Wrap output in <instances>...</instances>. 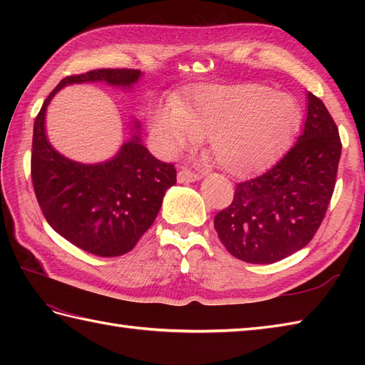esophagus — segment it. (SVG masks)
<instances>
[{"label":"esophagus","instance_id":"esophagus-1","mask_svg":"<svg viewBox=\"0 0 365 365\" xmlns=\"http://www.w3.org/2000/svg\"><path fill=\"white\" fill-rule=\"evenodd\" d=\"M199 178H200L199 174L191 173V170H188V169L178 170V174H177V182L178 183H192V182H197Z\"/></svg>","mask_w":365,"mask_h":365}]
</instances>
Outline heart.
I'll use <instances>...</instances> for the list:
<instances>
[{
    "label": "heart",
    "mask_w": 365,
    "mask_h": 365,
    "mask_svg": "<svg viewBox=\"0 0 365 365\" xmlns=\"http://www.w3.org/2000/svg\"><path fill=\"white\" fill-rule=\"evenodd\" d=\"M301 120L292 96L259 83L199 88L174 111L150 115V133L163 153L174 157L208 136L216 163L234 175L267 168L289 144Z\"/></svg>",
    "instance_id": "obj_1"
}]
</instances>
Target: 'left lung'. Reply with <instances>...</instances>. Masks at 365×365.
Returning <instances> with one entry per match:
<instances>
[{"label":"left lung","mask_w":365,"mask_h":365,"mask_svg":"<svg viewBox=\"0 0 365 365\" xmlns=\"http://www.w3.org/2000/svg\"><path fill=\"white\" fill-rule=\"evenodd\" d=\"M340 152L336 122L307 92L298 141L265 174L238 183L232 204L215 216L226 250L247 263H274L302 250L328 210Z\"/></svg>","instance_id":"8db88e82"}]
</instances>
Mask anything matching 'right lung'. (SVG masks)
<instances>
[{
	"label": "right lung",
	"instance_id": "right-lung-1",
	"mask_svg": "<svg viewBox=\"0 0 365 365\" xmlns=\"http://www.w3.org/2000/svg\"><path fill=\"white\" fill-rule=\"evenodd\" d=\"M141 76L133 68H98L67 76L46 97L34 122L31 177L45 220L61 237L100 257L133 250L157 218L165 192L175 185V168L143 145L138 119L131 120V136L113 158L94 165L67 158L46 138V108L67 84L106 83L131 91Z\"/></svg>",
	"mask_w": 365,
	"mask_h": 365
}]
</instances>
